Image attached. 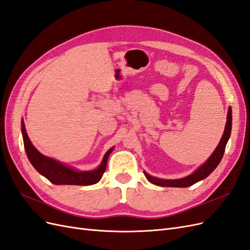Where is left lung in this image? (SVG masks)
I'll list each match as a JSON object with an SVG mask.
<instances>
[{"label":"left lung","mask_w":250,"mask_h":250,"mask_svg":"<svg viewBox=\"0 0 250 250\" xmlns=\"http://www.w3.org/2000/svg\"><path fill=\"white\" fill-rule=\"evenodd\" d=\"M230 132H231V108H229L228 111V121H226V125H225V129L224 133L221 138L220 143L217 146L216 150L209 156L208 160L204 163L200 168H198L191 175H188L185 178H180V179H174V180H167V179H160L156 177H152L148 175L146 172H144L145 174L146 178L150 181L151 184H154L156 186H162V187H173V188H187V187H191L194 184L198 183V181L207 178L209 174L213 172L219 163L221 162L226 144H228V141L230 137Z\"/></svg>","instance_id":"1"}]
</instances>
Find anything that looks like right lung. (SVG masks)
<instances>
[{"label":"right lung","instance_id":"add662e5","mask_svg":"<svg viewBox=\"0 0 250 250\" xmlns=\"http://www.w3.org/2000/svg\"><path fill=\"white\" fill-rule=\"evenodd\" d=\"M21 132L28 160L37 170V172L54 185L90 186L97 184L103 176V173L105 172V169H106L108 156L113 150V148H111L107 151L98 169L94 171L78 172L39 152L28 138L24 121H21Z\"/></svg>","mask_w":250,"mask_h":250}]
</instances>
